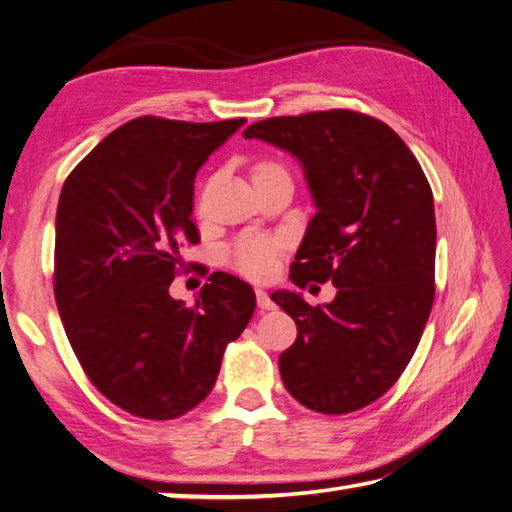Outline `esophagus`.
Wrapping results in <instances>:
<instances>
[{
  "label": "esophagus",
  "mask_w": 512,
  "mask_h": 512,
  "mask_svg": "<svg viewBox=\"0 0 512 512\" xmlns=\"http://www.w3.org/2000/svg\"><path fill=\"white\" fill-rule=\"evenodd\" d=\"M256 302H258L260 309H274V300L269 298L265 289H256Z\"/></svg>",
  "instance_id": "obj_1"
}]
</instances>
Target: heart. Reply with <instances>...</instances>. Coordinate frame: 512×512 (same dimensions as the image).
Segmentation results:
<instances>
[{"label": "heart", "instance_id": "heart-1", "mask_svg": "<svg viewBox=\"0 0 512 512\" xmlns=\"http://www.w3.org/2000/svg\"><path fill=\"white\" fill-rule=\"evenodd\" d=\"M285 172L274 163H258L254 168V181L263 179V176ZM287 174V172H285ZM280 254H283V243L278 238L267 236H254L247 234L227 249V263L232 265L238 274L252 280H265L274 274L278 267Z\"/></svg>", "mask_w": 512, "mask_h": 512}]
</instances>
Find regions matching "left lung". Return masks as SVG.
I'll return each mask as SVG.
<instances>
[{
    "instance_id": "obj_1",
    "label": "left lung",
    "mask_w": 512,
    "mask_h": 512,
    "mask_svg": "<svg viewBox=\"0 0 512 512\" xmlns=\"http://www.w3.org/2000/svg\"><path fill=\"white\" fill-rule=\"evenodd\" d=\"M243 137L294 156L314 198L291 283L336 287V298L318 307L296 291L271 294L298 327L278 358L285 389L311 411H358L400 378L431 314V185L398 134L360 112L274 117Z\"/></svg>"
}]
</instances>
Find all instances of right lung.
<instances>
[{
  "mask_svg": "<svg viewBox=\"0 0 512 512\" xmlns=\"http://www.w3.org/2000/svg\"><path fill=\"white\" fill-rule=\"evenodd\" d=\"M245 119L139 117L108 134L61 187L55 300L72 351L106 398L174 420L212 391L254 289L214 271L194 307L170 296L181 247L198 243L194 179Z\"/></svg>",
  "mask_w": 512,
  "mask_h": 512,
  "instance_id": "obj_1",
  "label": "right lung"
}]
</instances>
